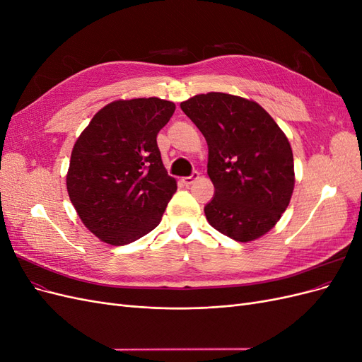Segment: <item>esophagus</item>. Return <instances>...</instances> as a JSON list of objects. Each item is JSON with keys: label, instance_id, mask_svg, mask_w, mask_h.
Listing matches in <instances>:
<instances>
[{"label": "esophagus", "instance_id": "obj_1", "mask_svg": "<svg viewBox=\"0 0 362 362\" xmlns=\"http://www.w3.org/2000/svg\"><path fill=\"white\" fill-rule=\"evenodd\" d=\"M199 178V172L198 170H193L192 172V175H189V177H184L182 178V182L185 184V185H190V184H193L196 180Z\"/></svg>", "mask_w": 362, "mask_h": 362}]
</instances>
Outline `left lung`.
<instances>
[{
  "label": "left lung",
  "mask_w": 362,
  "mask_h": 362,
  "mask_svg": "<svg viewBox=\"0 0 362 362\" xmlns=\"http://www.w3.org/2000/svg\"><path fill=\"white\" fill-rule=\"evenodd\" d=\"M208 145L214 196L206 221L235 242L269 233L287 210L294 187L293 152L286 134L254 101L211 92L181 103Z\"/></svg>",
  "instance_id": "left-lung-1"
}]
</instances>
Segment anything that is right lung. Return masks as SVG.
<instances>
[{"label": "right lung", "mask_w": 362, "mask_h": 362, "mask_svg": "<svg viewBox=\"0 0 362 362\" xmlns=\"http://www.w3.org/2000/svg\"><path fill=\"white\" fill-rule=\"evenodd\" d=\"M175 104L160 98L115 101L98 112L72 149L66 177L86 228L113 246L154 229L177 192L163 166L158 131Z\"/></svg>", "instance_id": "right-lung-1"}]
</instances>
